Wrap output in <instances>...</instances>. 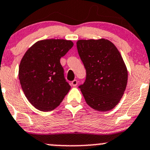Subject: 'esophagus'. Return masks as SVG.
I'll return each mask as SVG.
<instances>
[{"mask_svg":"<svg viewBox=\"0 0 150 150\" xmlns=\"http://www.w3.org/2000/svg\"><path fill=\"white\" fill-rule=\"evenodd\" d=\"M71 85H72V86H76L77 85H78V81H77V80H74V81H72V82H71Z\"/></svg>","mask_w":150,"mask_h":150,"instance_id":"1","label":"esophagus"}]
</instances>
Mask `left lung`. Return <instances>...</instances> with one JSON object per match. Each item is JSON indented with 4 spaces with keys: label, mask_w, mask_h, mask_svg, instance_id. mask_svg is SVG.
Wrapping results in <instances>:
<instances>
[{
    "label": "left lung",
    "mask_w": 150,
    "mask_h": 150,
    "mask_svg": "<svg viewBox=\"0 0 150 150\" xmlns=\"http://www.w3.org/2000/svg\"><path fill=\"white\" fill-rule=\"evenodd\" d=\"M77 48L86 71L79 88L86 103L98 111L114 108L125 92L128 72L120 52L110 40H80Z\"/></svg>",
    "instance_id": "obj_1"
}]
</instances>
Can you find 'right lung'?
<instances>
[{
  "instance_id": "right-lung-1",
  "label": "right lung",
  "mask_w": 150,
  "mask_h": 150,
  "mask_svg": "<svg viewBox=\"0 0 150 150\" xmlns=\"http://www.w3.org/2000/svg\"><path fill=\"white\" fill-rule=\"evenodd\" d=\"M72 46L71 40H40L22 57L19 67V81L27 99L38 110H54L69 92L70 86L64 78L60 59Z\"/></svg>"
}]
</instances>
